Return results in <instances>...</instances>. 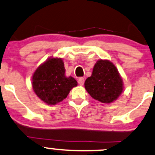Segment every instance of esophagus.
<instances>
[{
  "label": "esophagus",
  "mask_w": 155,
  "mask_h": 155,
  "mask_svg": "<svg viewBox=\"0 0 155 155\" xmlns=\"http://www.w3.org/2000/svg\"><path fill=\"white\" fill-rule=\"evenodd\" d=\"M78 82H79V84L81 85V86H82V85L84 84V78L80 77L79 80H78Z\"/></svg>",
  "instance_id": "1"
}]
</instances>
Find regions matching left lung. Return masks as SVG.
I'll return each instance as SVG.
<instances>
[{
    "label": "left lung",
    "mask_w": 155,
    "mask_h": 155,
    "mask_svg": "<svg viewBox=\"0 0 155 155\" xmlns=\"http://www.w3.org/2000/svg\"><path fill=\"white\" fill-rule=\"evenodd\" d=\"M84 87L95 100L104 104L116 101L123 91V81L116 66L108 60H99L92 75L84 82Z\"/></svg>",
    "instance_id": "obj_1"
}]
</instances>
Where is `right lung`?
Segmentation results:
<instances>
[{"label":"right lung","mask_w":155,"mask_h":155,"mask_svg":"<svg viewBox=\"0 0 155 155\" xmlns=\"http://www.w3.org/2000/svg\"><path fill=\"white\" fill-rule=\"evenodd\" d=\"M61 58H50L37 68L32 86L35 95L48 105H55L66 98L71 90L77 86L72 76L66 77Z\"/></svg>","instance_id":"obj_1"}]
</instances>
